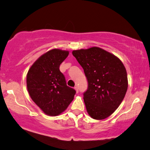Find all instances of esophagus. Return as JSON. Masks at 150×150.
<instances>
[{
    "mask_svg": "<svg viewBox=\"0 0 150 150\" xmlns=\"http://www.w3.org/2000/svg\"><path fill=\"white\" fill-rule=\"evenodd\" d=\"M74 88H75V90L76 91V93H79V89H78V87H74Z\"/></svg>",
    "mask_w": 150,
    "mask_h": 150,
    "instance_id": "34e87169",
    "label": "esophagus"
}]
</instances>
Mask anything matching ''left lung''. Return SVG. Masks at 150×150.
<instances>
[{
	"label": "left lung",
	"mask_w": 150,
	"mask_h": 150,
	"mask_svg": "<svg viewBox=\"0 0 150 150\" xmlns=\"http://www.w3.org/2000/svg\"><path fill=\"white\" fill-rule=\"evenodd\" d=\"M88 81L83 99L88 115L96 120L110 116L123 100L128 77L122 62L115 55L98 47L73 50Z\"/></svg>",
	"instance_id": "left-lung-1"
}]
</instances>
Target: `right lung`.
Instances as JSON below:
<instances>
[{
	"mask_svg": "<svg viewBox=\"0 0 150 150\" xmlns=\"http://www.w3.org/2000/svg\"><path fill=\"white\" fill-rule=\"evenodd\" d=\"M68 51L53 49L41 55L28 72L27 88L32 100L45 115H59L73 100L75 89L68 87L59 65Z\"/></svg>",
	"mask_w": 150,
	"mask_h": 150,
	"instance_id": "obj_1",
	"label": "right lung"
}]
</instances>
